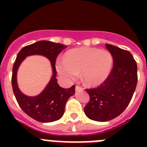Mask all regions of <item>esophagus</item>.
<instances>
[{"mask_svg":"<svg viewBox=\"0 0 147 147\" xmlns=\"http://www.w3.org/2000/svg\"><path fill=\"white\" fill-rule=\"evenodd\" d=\"M83 88H82V87L80 86H78V85H76V90H82Z\"/></svg>","mask_w":147,"mask_h":147,"instance_id":"obj_1","label":"esophagus"}]
</instances>
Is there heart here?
Instances as JSON below:
<instances>
[{"label":"heart","mask_w":147,"mask_h":147,"mask_svg":"<svg viewBox=\"0 0 147 147\" xmlns=\"http://www.w3.org/2000/svg\"><path fill=\"white\" fill-rule=\"evenodd\" d=\"M113 58L110 51L97 48L73 49L65 53L64 59L58 60L57 71L67 81H74L81 74L88 86L101 85L110 76Z\"/></svg>","instance_id":"obj_1"}]
</instances>
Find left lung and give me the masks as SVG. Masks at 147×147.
<instances>
[{
	"mask_svg": "<svg viewBox=\"0 0 147 147\" xmlns=\"http://www.w3.org/2000/svg\"><path fill=\"white\" fill-rule=\"evenodd\" d=\"M113 67L102 85L87 89L90 101L84 108L85 115L96 121L112 120L124 112L130 102L138 81L137 65L129 51L110 44Z\"/></svg>",
	"mask_w": 147,
	"mask_h": 147,
	"instance_id": "8db88e82",
	"label": "left lung"
}]
</instances>
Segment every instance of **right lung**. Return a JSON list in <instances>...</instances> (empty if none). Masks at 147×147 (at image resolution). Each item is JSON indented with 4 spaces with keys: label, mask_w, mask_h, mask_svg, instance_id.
<instances>
[{
    "label": "right lung",
    "mask_w": 147,
    "mask_h": 147,
    "mask_svg": "<svg viewBox=\"0 0 147 147\" xmlns=\"http://www.w3.org/2000/svg\"><path fill=\"white\" fill-rule=\"evenodd\" d=\"M66 45L60 43L41 40L23 47L17 55L12 68L11 85L15 96L20 108L28 116L43 123L52 122L61 119L65 112L67 99L74 94L75 86L62 88L58 85L56 76L55 63L58 54ZM31 55H42L49 59L53 67V76L45 89L39 95L28 97L23 94L19 89L16 82V73L22 62L26 56Z\"/></svg>",
    "instance_id": "right-lung-1"
}]
</instances>
